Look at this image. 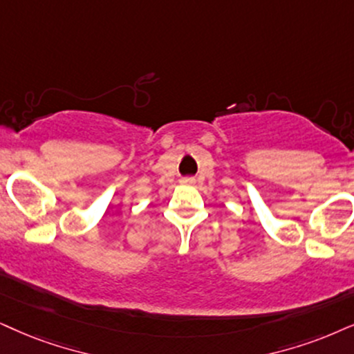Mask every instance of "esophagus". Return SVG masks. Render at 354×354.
Listing matches in <instances>:
<instances>
[{"label": "esophagus", "instance_id": "esophagus-1", "mask_svg": "<svg viewBox=\"0 0 354 354\" xmlns=\"http://www.w3.org/2000/svg\"><path fill=\"white\" fill-rule=\"evenodd\" d=\"M181 183H185V185H191V183H192V178H183Z\"/></svg>", "mask_w": 354, "mask_h": 354}]
</instances>
